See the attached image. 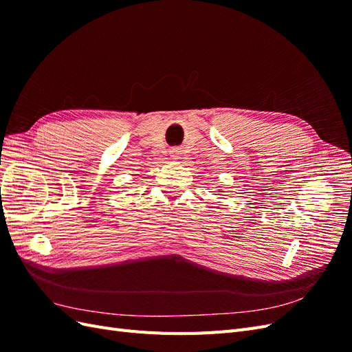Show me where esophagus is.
I'll return each mask as SVG.
<instances>
[{"mask_svg": "<svg viewBox=\"0 0 352 352\" xmlns=\"http://www.w3.org/2000/svg\"><path fill=\"white\" fill-rule=\"evenodd\" d=\"M179 154H180V153H179L177 150H173V151H172V157H173V158H179Z\"/></svg>", "mask_w": 352, "mask_h": 352, "instance_id": "1", "label": "esophagus"}]
</instances>
